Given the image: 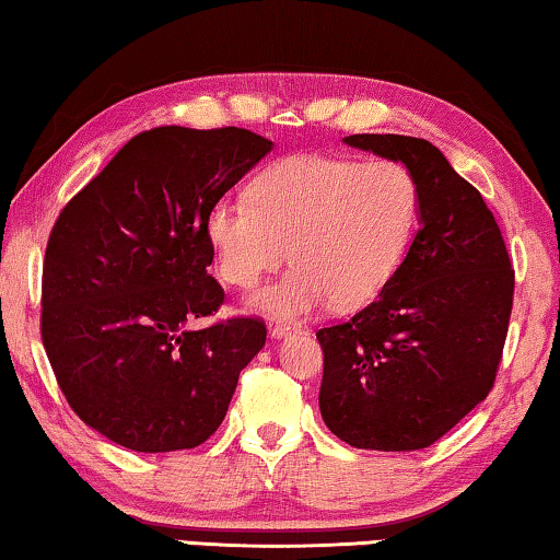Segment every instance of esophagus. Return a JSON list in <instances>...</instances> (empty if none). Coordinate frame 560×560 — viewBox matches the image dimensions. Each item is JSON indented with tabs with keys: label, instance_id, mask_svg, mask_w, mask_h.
Wrapping results in <instances>:
<instances>
[{
	"label": "esophagus",
	"instance_id": "obj_1",
	"mask_svg": "<svg viewBox=\"0 0 560 560\" xmlns=\"http://www.w3.org/2000/svg\"><path fill=\"white\" fill-rule=\"evenodd\" d=\"M291 331H302V324H291V322H273L271 324V337H287Z\"/></svg>",
	"mask_w": 560,
	"mask_h": 560
}]
</instances>
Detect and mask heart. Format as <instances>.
Returning <instances> with one entry per match:
<instances>
[{
  "instance_id": "obj_1",
  "label": "heart",
  "mask_w": 560,
  "mask_h": 560,
  "mask_svg": "<svg viewBox=\"0 0 560 560\" xmlns=\"http://www.w3.org/2000/svg\"><path fill=\"white\" fill-rule=\"evenodd\" d=\"M420 221V186L399 161L289 155L266 168L252 198H223L208 213L221 279L252 289L294 269L252 299L271 316H304L372 302L402 266Z\"/></svg>"
}]
</instances>
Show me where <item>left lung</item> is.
<instances>
[{
	"instance_id": "1",
	"label": "left lung",
	"mask_w": 560,
	"mask_h": 560,
	"mask_svg": "<svg viewBox=\"0 0 560 560\" xmlns=\"http://www.w3.org/2000/svg\"><path fill=\"white\" fill-rule=\"evenodd\" d=\"M345 143L415 173L420 229L372 304L316 331L324 352L319 410L352 447H430L495 385L515 271L480 190L435 145L370 132Z\"/></svg>"
}]
</instances>
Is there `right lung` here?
Listing matches in <instances>:
<instances>
[{
  "label": "right lung",
  "instance_id": "add662e5",
  "mask_svg": "<svg viewBox=\"0 0 560 560\" xmlns=\"http://www.w3.org/2000/svg\"><path fill=\"white\" fill-rule=\"evenodd\" d=\"M244 128L138 132L57 215L42 266V345L72 412L136 453L219 430L266 341L219 312L208 213L271 150Z\"/></svg>",
  "mask_w": 560,
  "mask_h": 560
}]
</instances>
